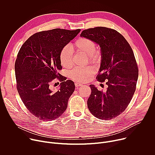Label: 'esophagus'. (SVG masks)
Instances as JSON below:
<instances>
[{
	"instance_id": "obj_1",
	"label": "esophagus",
	"mask_w": 155,
	"mask_h": 155,
	"mask_svg": "<svg viewBox=\"0 0 155 155\" xmlns=\"http://www.w3.org/2000/svg\"><path fill=\"white\" fill-rule=\"evenodd\" d=\"M75 85L76 87H80V86H83V84L81 83H75Z\"/></svg>"
}]
</instances>
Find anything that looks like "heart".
Returning <instances> with one entry per match:
<instances>
[{
    "mask_svg": "<svg viewBox=\"0 0 155 155\" xmlns=\"http://www.w3.org/2000/svg\"><path fill=\"white\" fill-rule=\"evenodd\" d=\"M65 45L62 48L59 53V59L62 66L65 68H69L72 65L73 50L82 53L87 56L91 63H97L101 61V53L96 49V43L87 37H80L71 45ZM96 73V70L93 67L84 68H76L69 72L70 77L78 82H85L91 78Z\"/></svg>",
    "mask_w": 155,
    "mask_h": 155,
    "instance_id": "heart-1",
    "label": "heart"
}]
</instances>
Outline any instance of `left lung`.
<instances>
[{
	"mask_svg": "<svg viewBox=\"0 0 155 155\" xmlns=\"http://www.w3.org/2000/svg\"><path fill=\"white\" fill-rule=\"evenodd\" d=\"M80 36L99 45L102 59L96 79L101 83L107 80L108 85L105 93L90 86L87 107L99 119H113L126 110L136 89L139 69L134 52L125 38L113 29L90 28L83 31Z\"/></svg>",
	"mask_w": 155,
	"mask_h": 155,
	"instance_id": "left-lung-1",
	"label": "left lung"
}]
</instances>
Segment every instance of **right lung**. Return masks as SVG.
I'll use <instances>...</instances> for the list:
<instances>
[{
	"label": "right lung",
	"mask_w": 155,
	"mask_h": 155,
	"mask_svg": "<svg viewBox=\"0 0 155 155\" xmlns=\"http://www.w3.org/2000/svg\"><path fill=\"white\" fill-rule=\"evenodd\" d=\"M80 31L57 28L37 32L18 53L15 64L17 90L27 109L40 120H54L67 109L75 84L58 72L62 69L59 53ZM55 79L61 83L60 90L54 92L50 84Z\"/></svg>",
	"instance_id": "right-lung-1"
}]
</instances>
